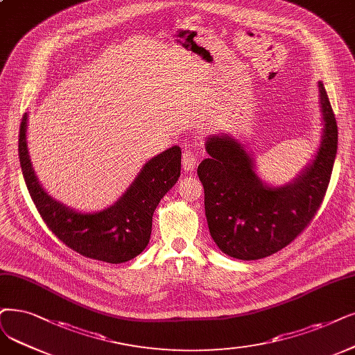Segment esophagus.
Returning a JSON list of instances; mask_svg holds the SVG:
<instances>
[{"instance_id":"1","label":"esophagus","mask_w":355,"mask_h":355,"mask_svg":"<svg viewBox=\"0 0 355 355\" xmlns=\"http://www.w3.org/2000/svg\"><path fill=\"white\" fill-rule=\"evenodd\" d=\"M182 163H183V170L185 172H192L196 164V154L192 148H187L183 151V157H182Z\"/></svg>"}]
</instances>
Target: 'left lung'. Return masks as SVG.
Here are the masks:
<instances>
[{"instance_id": "obj_1", "label": "left lung", "mask_w": 355, "mask_h": 355, "mask_svg": "<svg viewBox=\"0 0 355 355\" xmlns=\"http://www.w3.org/2000/svg\"><path fill=\"white\" fill-rule=\"evenodd\" d=\"M320 144L302 173L281 187L265 183L253 155L230 134L205 139L208 159L198 166L205 193L209 234L232 258L254 261L290 245L315 217L329 185L338 148V126L319 81Z\"/></svg>"}]
</instances>
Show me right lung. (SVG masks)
<instances>
[{"mask_svg":"<svg viewBox=\"0 0 355 355\" xmlns=\"http://www.w3.org/2000/svg\"><path fill=\"white\" fill-rule=\"evenodd\" d=\"M26 132L27 113L19 135L20 166L32 200L52 233L90 259L122 263L138 257L150 242L154 209L180 176V148L173 146L150 159L113 205L102 211L81 212L56 201L40 185Z\"/></svg>","mask_w":355,"mask_h":355,"instance_id":"right-lung-1","label":"right lung"}]
</instances>
